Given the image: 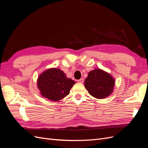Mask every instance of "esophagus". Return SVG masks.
<instances>
[{
    "label": "esophagus",
    "instance_id": "obj_1",
    "mask_svg": "<svg viewBox=\"0 0 148 148\" xmlns=\"http://www.w3.org/2000/svg\"><path fill=\"white\" fill-rule=\"evenodd\" d=\"M83 82H84V79L83 78H81V79L77 80V82L78 83H83Z\"/></svg>",
    "mask_w": 148,
    "mask_h": 148
}]
</instances>
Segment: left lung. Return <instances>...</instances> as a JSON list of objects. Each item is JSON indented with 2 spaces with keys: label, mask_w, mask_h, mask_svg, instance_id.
<instances>
[{
  "label": "left lung",
  "mask_w": 148,
  "mask_h": 148,
  "mask_svg": "<svg viewBox=\"0 0 148 148\" xmlns=\"http://www.w3.org/2000/svg\"><path fill=\"white\" fill-rule=\"evenodd\" d=\"M114 84L112 77L101 69L91 71L84 81V86L88 92L97 99H104L110 95Z\"/></svg>",
  "instance_id": "1"
}]
</instances>
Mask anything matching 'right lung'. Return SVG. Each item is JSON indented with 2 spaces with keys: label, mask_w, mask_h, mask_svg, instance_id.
<instances>
[{
  "label": "right lung",
  "mask_w": 148,
  "mask_h": 148,
  "mask_svg": "<svg viewBox=\"0 0 148 148\" xmlns=\"http://www.w3.org/2000/svg\"><path fill=\"white\" fill-rule=\"evenodd\" d=\"M75 82L66 78L63 71L51 69L44 71L38 79V87L41 95L47 99L58 101L70 93Z\"/></svg>",
  "instance_id": "obj_1"
}]
</instances>
